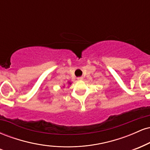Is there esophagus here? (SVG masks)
I'll return each mask as SVG.
<instances>
[{
	"mask_svg": "<svg viewBox=\"0 0 150 150\" xmlns=\"http://www.w3.org/2000/svg\"><path fill=\"white\" fill-rule=\"evenodd\" d=\"M77 80H83V77H77Z\"/></svg>",
	"mask_w": 150,
	"mask_h": 150,
	"instance_id": "obj_1",
	"label": "esophagus"
}]
</instances>
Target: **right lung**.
I'll list each match as a JSON object with an SVG mask.
<instances>
[{
  "mask_svg": "<svg viewBox=\"0 0 150 150\" xmlns=\"http://www.w3.org/2000/svg\"><path fill=\"white\" fill-rule=\"evenodd\" d=\"M71 84H72V82H70V81H68V85H71ZM63 87H65V85L63 86Z\"/></svg>",
  "mask_w": 150,
  "mask_h": 150,
  "instance_id": "add662e5",
  "label": "right lung"
}]
</instances>
